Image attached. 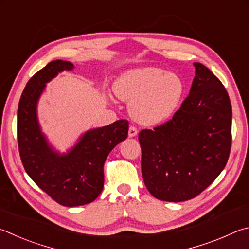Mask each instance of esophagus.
I'll list each match as a JSON object with an SVG mask.
<instances>
[{
  "label": "esophagus",
  "instance_id": "1",
  "mask_svg": "<svg viewBox=\"0 0 249 249\" xmlns=\"http://www.w3.org/2000/svg\"><path fill=\"white\" fill-rule=\"evenodd\" d=\"M137 128L135 127V126H130L129 129H128V136L129 137H135L137 135Z\"/></svg>",
  "mask_w": 249,
  "mask_h": 249
}]
</instances>
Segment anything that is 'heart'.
I'll return each mask as SVG.
<instances>
[{
    "mask_svg": "<svg viewBox=\"0 0 249 249\" xmlns=\"http://www.w3.org/2000/svg\"><path fill=\"white\" fill-rule=\"evenodd\" d=\"M117 97L129 102V114L142 125H156L173 114L184 92L178 75L156 66L124 71L113 85Z\"/></svg>",
    "mask_w": 249,
    "mask_h": 249,
    "instance_id": "heart-1",
    "label": "heart"
}]
</instances>
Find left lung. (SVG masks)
<instances>
[{"label": "left lung", "instance_id": "obj_1", "mask_svg": "<svg viewBox=\"0 0 249 249\" xmlns=\"http://www.w3.org/2000/svg\"><path fill=\"white\" fill-rule=\"evenodd\" d=\"M191 91L172 120L139 133L144 185L171 202L199 195L227 164L232 142V106L219 78L194 63Z\"/></svg>", "mask_w": 249, "mask_h": 249}]
</instances>
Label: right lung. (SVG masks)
Returning a JSON list of instances; mask_svg holds the SVG:
<instances>
[{"label": "right lung", "mask_w": 249, "mask_h": 249, "mask_svg": "<svg viewBox=\"0 0 249 249\" xmlns=\"http://www.w3.org/2000/svg\"><path fill=\"white\" fill-rule=\"evenodd\" d=\"M73 69L71 62H50L27 83L17 111L18 149L27 174L53 200L65 207L87 205L100 195L107 157L128 134V121L119 120L87 130L67 153L54 150L40 128L37 105L46 84L61 71Z\"/></svg>", "instance_id": "1"}]
</instances>
